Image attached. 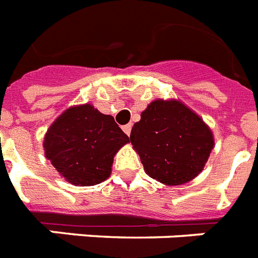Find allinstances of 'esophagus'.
<instances>
[{
	"label": "esophagus",
	"mask_w": 258,
	"mask_h": 258,
	"mask_svg": "<svg viewBox=\"0 0 258 258\" xmlns=\"http://www.w3.org/2000/svg\"><path fill=\"white\" fill-rule=\"evenodd\" d=\"M131 128H133V124H131V123H130V124L123 125V131H124L125 135H128V137H130V134H131Z\"/></svg>",
	"instance_id": "esophagus-1"
}]
</instances>
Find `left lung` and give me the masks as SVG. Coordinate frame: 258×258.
<instances>
[{
	"instance_id": "left-lung-1",
	"label": "left lung",
	"mask_w": 258,
	"mask_h": 258,
	"mask_svg": "<svg viewBox=\"0 0 258 258\" xmlns=\"http://www.w3.org/2000/svg\"><path fill=\"white\" fill-rule=\"evenodd\" d=\"M130 141L146 174L167 186L194 179L214 147L210 127L176 99L151 101L134 124Z\"/></svg>"
}]
</instances>
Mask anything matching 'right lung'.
<instances>
[{
  "mask_svg": "<svg viewBox=\"0 0 258 258\" xmlns=\"http://www.w3.org/2000/svg\"><path fill=\"white\" fill-rule=\"evenodd\" d=\"M130 138L92 104L74 105L50 124L44 151L60 175L75 186H93L111 175L113 157Z\"/></svg>",
  "mask_w": 258,
  "mask_h": 258,
  "instance_id": "1",
  "label": "right lung"
}]
</instances>
